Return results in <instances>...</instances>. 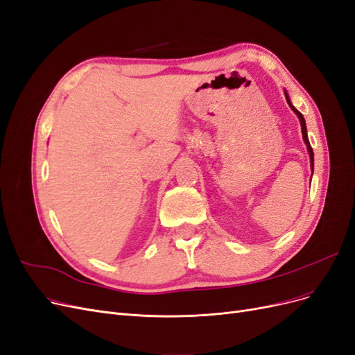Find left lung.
Segmentation results:
<instances>
[{
  "instance_id": "left-lung-1",
  "label": "left lung",
  "mask_w": 355,
  "mask_h": 355,
  "mask_svg": "<svg viewBox=\"0 0 355 355\" xmlns=\"http://www.w3.org/2000/svg\"><path fill=\"white\" fill-rule=\"evenodd\" d=\"M284 94H286V99H287V103H288V106L290 108H292L293 111H295V114L297 115V118H299V121H300V127H302V137H304V142L306 144V148H308V153H309V158H311V168H313V171H314V153H313V148H311V144H309V141H308V135H306V124H305V118H304V115L300 114L295 106L292 105V102H290V99H288V94L284 92Z\"/></svg>"
}]
</instances>
